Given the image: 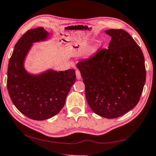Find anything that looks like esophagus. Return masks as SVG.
<instances>
[{"mask_svg":"<svg viewBox=\"0 0 156 156\" xmlns=\"http://www.w3.org/2000/svg\"><path fill=\"white\" fill-rule=\"evenodd\" d=\"M76 78H77L78 79H80L81 78V74H80V71L79 70H76Z\"/></svg>","mask_w":156,"mask_h":156,"instance_id":"esophagus-1","label":"esophagus"}]
</instances>
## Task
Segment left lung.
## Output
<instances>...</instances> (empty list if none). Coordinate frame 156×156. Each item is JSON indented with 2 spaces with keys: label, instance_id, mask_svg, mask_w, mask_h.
<instances>
[{
  "label": "left lung",
  "instance_id": "obj_1",
  "mask_svg": "<svg viewBox=\"0 0 156 156\" xmlns=\"http://www.w3.org/2000/svg\"><path fill=\"white\" fill-rule=\"evenodd\" d=\"M108 48L77 64L91 109L101 117L124 115L139 102L146 81L144 57L126 31L110 29Z\"/></svg>",
  "mask_w": 156,
  "mask_h": 156
}]
</instances>
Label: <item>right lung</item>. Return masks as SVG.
Wrapping results in <instances>:
<instances>
[{
	"label": "right lung",
	"mask_w": 156,
	"mask_h": 156,
	"mask_svg": "<svg viewBox=\"0 0 156 156\" xmlns=\"http://www.w3.org/2000/svg\"><path fill=\"white\" fill-rule=\"evenodd\" d=\"M48 35L42 27L23 34L14 46L7 69V87L12 103L23 115L38 121L53 117L62 109L76 78L73 69L48 70L35 76L24 69L33 43L45 40Z\"/></svg>",
	"instance_id": "1"
}]
</instances>
